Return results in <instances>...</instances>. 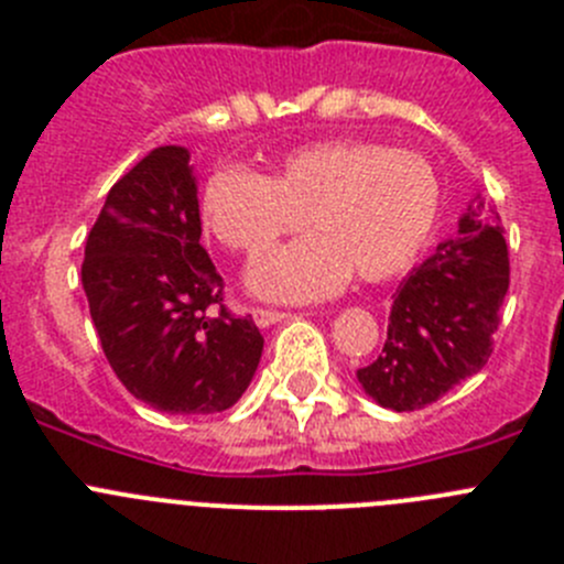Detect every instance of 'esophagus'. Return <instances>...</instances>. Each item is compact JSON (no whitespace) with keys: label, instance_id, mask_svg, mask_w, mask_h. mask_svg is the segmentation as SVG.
Masks as SVG:
<instances>
[{"label":"esophagus","instance_id":"1","mask_svg":"<svg viewBox=\"0 0 564 564\" xmlns=\"http://www.w3.org/2000/svg\"><path fill=\"white\" fill-rule=\"evenodd\" d=\"M251 316H253V322H257L259 327H268V325H276V322H285L291 313L273 311V307H253Z\"/></svg>","mask_w":564,"mask_h":564}]
</instances>
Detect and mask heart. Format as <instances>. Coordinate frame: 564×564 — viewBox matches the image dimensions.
<instances>
[{
	"instance_id": "1",
	"label": "heart",
	"mask_w": 564,
	"mask_h": 564,
	"mask_svg": "<svg viewBox=\"0 0 564 564\" xmlns=\"http://www.w3.org/2000/svg\"><path fill=\"white\" fill-rule=\"evenodd\" d=\"M441 188L432 166L403 149L367 141H318L288 152L262 177L217 169L200 214L223 246L259 259L302 223L316 234L253 268L251 288L282 302L336 293L356 271L364 282L403 273L437 220Z\"/></svg>"
}]
</instances>
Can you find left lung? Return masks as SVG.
<instances>
[{"instance_id": "1", "label": "left lung", "mask_w": 564, "mask_h": 564, "mask_svg": "<svg viewBox=\"0 0 564 564\" xmlns=\"http://www.w3.org/2000/svg\"><path fill=\"white\" fill-rule=\"evenodd\" d=\"M511 265L500 214L477 203L457 237L398 285L381 356L358 370L364 392L395 412L435 403L486 367Z\"/></svg>"}]
</instances>
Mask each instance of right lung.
Returning <instances> with one entry per match:
<instances>
[{"mask_svg":"<svg viewBox=\"0 0 564 564\" xmlns=\"http://www.w3.org/2000/svg\"><path fill=\"white\" fill-rule=\"evenodd\" d=\"M200 231L188 152L158 147L109 188L84 248V293L109 367L169 415L234 406L265 344L251 316L226 307Z\"/></svg>","mask_w":564,"mask_h":564,"instance_id":"add662e5","label":"right lung"}]
</instances>
